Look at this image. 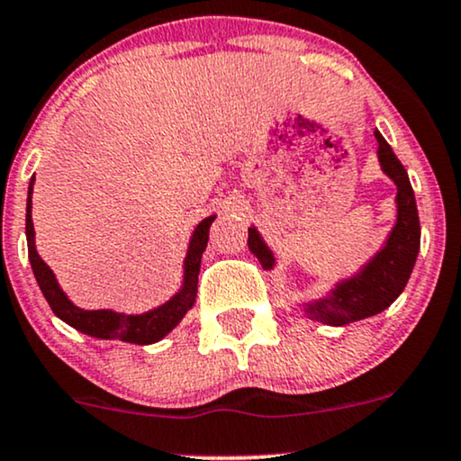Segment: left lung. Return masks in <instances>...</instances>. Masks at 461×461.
Wrapping results in <instances>:
<instances>
[{
    "label": "left lung",
    "mask_w": 461,
    "mask_h": 461,
    "mask_svg": "<svg viewBox=\"0 0 461 461\" xmlns=\"http://www.w3.org/2000/svg\"><path fill=\"white\" fill-rule=\"evenodd\" d=\"M378 140V160L380 167L397 186V221L393 225L384 247L380 249L357 275L341 279L339 284L318 301L304 303V313L312 320H318L329 326H346L350 321H358L371 315L384 312L395 303V298L403 292L414 262H417L420 247V223L417 212V199H414L410 177L386 143L380 131L374 132ZM249 249L259 259L264 270L275 268V253L270 251L264 238L255 227H249Z\"/></svg>",
    "instance_id": "left-lung-1"
}]
</instances>
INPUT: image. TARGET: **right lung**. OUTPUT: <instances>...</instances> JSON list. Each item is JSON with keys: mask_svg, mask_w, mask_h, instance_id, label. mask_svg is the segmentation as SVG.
Masks as SVG:
<instances>
[{"mask_svg": "<svg viewBox=\"0 0 461 461\" xmlns=\"http://www.w3.org/2000/svg\"><path fill=\"white\" fill-rule=\"evenodd\" d=\"M32 193H34V177H32L30 188H27V212H25V236H27V255H30L32 270L41 285L42 296L47 298L49 307L59 320L72 329L86 332V335L96 337V339H118L126 343H137V346H149L163 339L167 332H171L180 324L188 309L195 304L197 296V275L199 266H202V253L206 251L210 225L216 219V214L206 216L195 227L191 240H188L186 258H185V276H182V287L177 290L167 303L160 307L149 309L146 313L126 315L111 312V309H87L77 307L75 303L66 296L62 287H59L58 279H55L53 270L42 262V258L36 251V231L34 223H32Z\"/></svg>", "mask_w": 461, "mask_h": 461, "instance_id": "1", "label": "right lung"}]
</instances>
